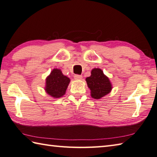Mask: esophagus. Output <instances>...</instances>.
<instances>
[{"instance_id":"1","label":"esophagus","mask_w":157,"mask_h":157,"mask_svg":"<svg viewBox=\"0 0 157 157\" xmlns=\"http://www.w3.org/2000/svg\"><path fill=\"white\" fill-rule=\"evenodd\" d=\"M75 79L76 80H81L82 79V76L81 75H76L75 76Z\"/></svg>"}]
</instances>
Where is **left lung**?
Returning a JSON list of instances; mask_svg holds the SVG:
<instances>
[{
  "label": "left lung",
  "mask_w": 157,
  "mask_h": 157,
  "mask_svg": "<svg viewBox=\"0 0 157 157\" xmlns=\"http://www.w3.org/2000/svg\"><path fill=\"white\" fill-rule=\"evenodd\" d=\"M88 87L91 90V96L98 100L110 93L113 85L109 78L105 76L100 68H94L91 76L86 78Z\"/></svg>",
  "instance_id": "8db88e82"
}]
</instances>
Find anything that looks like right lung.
<instances>
[{
  "label": "right lung",
  "instance_id": "right-lung-1",
  "mask_svg": "<svg viewBox=\"0 0 157 157\" xmlns=\"http://www.w3.org/2000/svg\"><path fill=\"white\" fill-rule=\"evenodd\" d=\"M70 79L61 71L60 69L54 68L46 78L44 90L50 96L59 98L65 95Z\"/></svg>",
  "mask_w": 157,
  "mask_h": 157
}]
</instances>
